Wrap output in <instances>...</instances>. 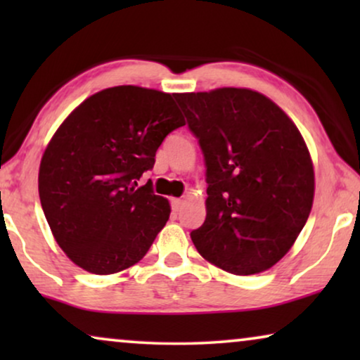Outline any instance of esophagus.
I'll return each mask as SVG.
<instances>
[{"label":"esophagus","mask_w":360,"mask_h":360,"mask_svg":"<svg viewBox=\"0 0 360 360\" xmlns=\"http://www.w3.org/2000/svg\"><path fill=\"white\" fill-rule=\"evenodd\" d=\"M181 206H184V200H181V198L172 200V208H174L175 211H180Z\"/></svg>","instance_id":"esophagus-1"}]
</instances>
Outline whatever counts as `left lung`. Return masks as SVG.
<instances>
[{
  "mask_svg": "<svg viewBox=\"0 0 360 360\" xmlns=\"http://www.w3.org/2000/svg\"><path fill=\"white\" fill-rule=\"evenodd\" d=\"M206 165V219L191 231L208 262L264 272L292 248L314 196L308 147L293 121L248 88L176 93Z\"/></svg>",
  "mask_w": 360,
  "mask_h": 360,
  "instance_id": "1",
  "label": "left lung"
}]
</instances>
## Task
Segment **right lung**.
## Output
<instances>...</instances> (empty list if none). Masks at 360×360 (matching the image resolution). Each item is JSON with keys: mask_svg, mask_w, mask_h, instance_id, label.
<instances>
[{"mask_svg": "<svg viewBox=\"0 0 360 360\" xmlns=\"http://www.w3.org/2000/svg\"><path fill=\"white\" fill-rule=\"evenodd\" d=\"M185 120L174 96L122 85L98 91L70 112L49 142L39 196L67 257L96 275L139 262L170 216V205L137 186L162 141Z\"/></svg>", "mask_w": 360, "mask_h": 360, "instance_id": "obj_1", "label": "right lung"}]
</instances>
